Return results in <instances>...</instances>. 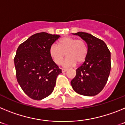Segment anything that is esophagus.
Listing matches in <instances>:
<instances>
[{
    "label": "esophagus",
    "instance_id": "1",
    "mask_svg": "<svg viewBox=\"0 0 125 125\" xmlns=\"http://www.w3.org/2000/svg\"><path fill=\"white\" fill-rule=\"evenodd\" d=\"M66 71H67V69H62V73L66 72Z\"/></svg>",
    "mask_w": 125,
    "mask_h": 125
}]
</instances>
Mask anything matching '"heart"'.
<instances>
[{
	"label": "heart",
	"mask_w": 125,
	"mask_h": 125,
	"mask_svg": "<svg viewBox=\"0 0 125 125\" xmlns=\"http://www.w3.org/2000/svg\"><path fill=\"white\" fill-rule=\"evenodd\" d=\"M66 55L67 58L62 63L63 67L67 68L80 64L84 61L88 54V46L83 39H76L71 37L61 39L57 46L52 45L49 48L51 57L57 64H60Z\"/></svg>",
	"instance_id": "obj_1"
}]
</instances>
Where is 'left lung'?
Masks as SVG:
<instances>
[{"label":"left lung","instance_id":"8db88e82","mask_svg":"<svg viewBox=\"0 0 125 125\" xmlns=\"http://www.w3.org/2000/svg\"><path fill=\"white\" fill-rule=\"evenodd\" d=\"M73 34L86 42L88 54L84 63L76 69V75L71 84L77 93L94 96L106 84L111 70V53L103 41L91 34L83 32Z\"/></svg>","mask_w":125,"mask_h":125}]
</instances>
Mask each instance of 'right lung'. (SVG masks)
Returning a JSON list of instances; mask_svg holds the SVG:
<instances>
[{"label":"right lung","mask_w":125,"mask_h":125,"mask_svg":"<svg viewBox=\"0 0 125 125\" xmlns=\"http://www.w3.org/2000/svg\"><path fill=\"white\" fill-rule=\"evenodd\" d=\"M60 37L40 32L20 44L14 57L16 78L24 92L35 100H41L54 90L61 69L53 61L49 48Z\"/></svg>","instance_id":"right-lung-1"}]
</instances>
